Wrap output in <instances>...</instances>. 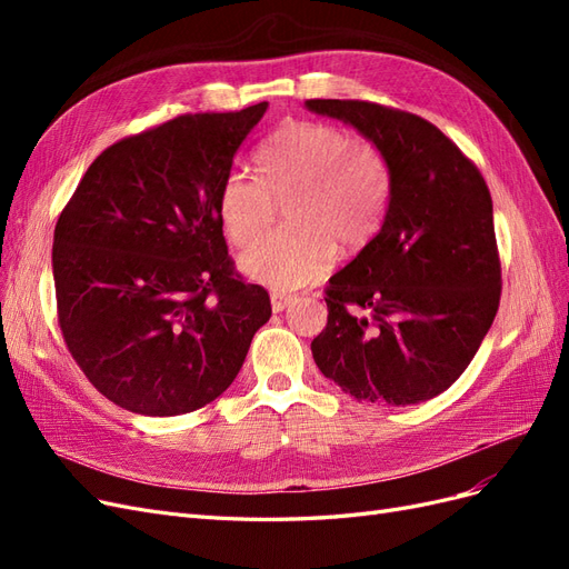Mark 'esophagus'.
Segmentation results:
<instances>
[{
  "label": "esophagus",
  "mask_w": 569,
  "mask_h": 569,
  "mask_svg": "<svg viewBox=\"0 0 569 569\" xmlns=\"http://www.w3.org/2000/svg\"><path fill=\"white\" fill-rule=\"evenodd\" d=\"M291 301H295V297L284 295V291H272V295H270V303H272V311H274V313L284 311V308H287Z\"/></svg>",
  "instance_id": "34e87169"
}]
</instances>
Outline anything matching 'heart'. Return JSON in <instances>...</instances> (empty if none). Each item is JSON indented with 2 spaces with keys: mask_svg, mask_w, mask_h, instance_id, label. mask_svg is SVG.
Masks as SVG:
<instances>
[{
  "mask_svg": "<svg viewBox=\"0 0 569 569\" xmlns=\"http://www.w3.org/2000/svg\"><path fill=\"white\" fill-rule=\"evenodd\" d=\"M256 178L230 173L220 187L218 216L234 247H247L288 201L289 229L239 256L249 280L289 291L318 280L337 249H363L382 228L391 199V168L370 142L330 123L295 120L256 151Z\"/></svg>",
  "mask_w": 569,
  "mask_h": 569,
  "instance_id": "b5f03b06",
  "label": "heart"
}]
</instances>
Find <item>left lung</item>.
<instances>
[{
    "mask_svg": "<svg viewBox=\"0 0 569 569\" xmlns=\"http://www.w3.org/2000/svg\"><path fill=\"white\" fill-rule=\"evenodd\" d=\"M306 107L363 132L391 168L382 230L325 289L316 366L356 401L435 399L470 366L501 301L489 187L416 113L358 99Z\"/></svg>",
    "mask_w": 569,
    "mask_h": 569,
    "instance_id": "left-lung-1",
    "label": "left lung"
}]
</instances>
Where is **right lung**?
<instances>
[{
  "label": "right lung",
  "mask_w": 569,
  "mask_h": 569,
  "mask_svg": "<svg viewBox=\"0 0 569 569\" xmlns=\"http://www.w3.org/2000/svg\"><path fill=\"white\" fill-rule=\"evenodd\" d=\"M268 101L184 113L104 149L54 230L68 351L109 401L170 418L216 401L270 320V297L228 256L220 187Z\"/></svg>",
  "instance_id": "right-lung-1"
}]
</instances>
